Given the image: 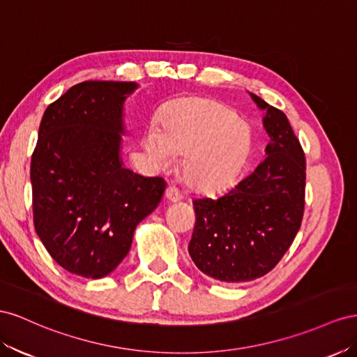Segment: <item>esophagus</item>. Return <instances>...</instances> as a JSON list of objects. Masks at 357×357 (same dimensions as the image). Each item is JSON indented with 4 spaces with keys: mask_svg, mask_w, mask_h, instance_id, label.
<instances>
[{
    "mask_svg": "<svg viewBox=\"0 0 357 357\" xmlns=\"http://www.w3.org/2000/svg\"><path fill=\"white\" fill-rule=\"evenodd\" d=\"M166 199L169 200V202H178V200H181L182 199V196H181V192H179V190L176 188V187H167V190H166Z\"/></svg>",
    "mask_w": 357,
    "mask_h": 357,
    "instance_id": "esophagus-1",
    "label": "esophagus"
}]
</instances>
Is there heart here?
I'll list each match as a JSON object with an SVG mask.
<instances>
[{
    "label": "heart",
    "instance_id": "1",
    "mask_svg": "<svg viewBox=\"0 0 357 357\" xmlns=\"http://www.w3.org/2000/svg\"><path fill=\"white\" fill-rule=\"evenodd\" d=\"M251 130L235 110L206 97H182L161 112L160 130L144 139L148 154L167 167L173 155H185L187 184L203 192L227 188L239 176L251 151Z\"/></svg>",
    "mask_w": 357,
    "mask_h": 357
}]
</instances>
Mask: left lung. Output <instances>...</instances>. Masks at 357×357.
<instances>
[{
	"mask_svg": "<svg viewBox=\"0 0 357 357\" xmlns=\"http://www.w3.org/2000/svg\"><path fill=\"white\" fill-rule=\"evenodd\" d=\"M264 110L266 158L218 199H195L196 226L188 252L208 277L245 282L272 271L301 227L305 154L287 116L250 93Z\"/></svg>",
	"mask_w": 357,
	"mask_h": 357,
	"instance_id": "8db88e82",
	"label": "left lung"
}]
</instances>
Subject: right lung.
<instances>
[{"instance_id": "right-lung-1", "label": "right lung", "mask_w": 357, "mask_h": 357, "mask_svg": "<svg viewBox=\"0 0 357 357\" xmlns=\"http://www.w3.org/2000/svg\"><path fill=\"white\" fill-rule=\"evenodd\" d=\"M135 82L71 86L40 122L31 158L34 227L61 268L103 278L128 254L137 224L162 199V178L122 166L124 103Z\"/></svg>"}]
</instances>
